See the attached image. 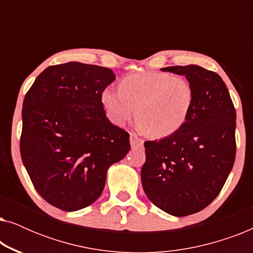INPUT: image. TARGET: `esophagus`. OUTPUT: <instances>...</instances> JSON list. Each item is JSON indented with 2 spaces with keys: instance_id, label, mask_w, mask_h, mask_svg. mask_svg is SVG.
Instances as JSON below:
<instances>
[{
  "instance_id": "34e87169",
  "label": "esophagus",
  "mask_w": 253,
  "mask_h": 253,
  "mask_svg": "<svg viewBox=\"0 0 253 253\" xmlns=\"http://www.w3.org/2000/svg\"><path fill=\"white\" fill-rule=\"evenodd\" d=\"M130 145H131V147H132V148L141 147L144 145V140L140 139V138L138 137L137 134L131 133L130 134Z\"/></svg>"
}]
</instances>
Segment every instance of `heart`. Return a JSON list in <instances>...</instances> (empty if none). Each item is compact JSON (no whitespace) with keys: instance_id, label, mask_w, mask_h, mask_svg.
<instances>
[{"instance_id":"obj_1","label":"heart","mask_w":253,"mask_h":253,"mask_svg":"<svg viewBox=\"0 0 253 253\" xmlns=\"http://www.w3.org/2000/svg\"><path fill=\"white\" fill-rule=\"evenodd\" d=\"M101 93V105L113 124L122 126L136 113L139 127L153 138H165L184 126L192 112L195 91L189 81L167 72L127 76ZM137 110H135V108Z\"/></svg>"}]
</instances>
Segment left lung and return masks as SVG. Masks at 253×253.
<instances>
[{"instance_id": "1", "label": "left lung", "mask_w": 253, "mask_h": 253, "mask_svg": "<svg viewBox=\"0 0 253 253\" xmlns=\"http://www.w3.org/2000/svg\"><path fill=\"white\" fill-rule=\"evenodd\" d=\"M184 76L195 91L188 121L160 140L145 141L141 184L155 206L186 216L209 206L233 169L236 112L222 78L199 65L167 67Z\"/></svg>"}]
</instances>
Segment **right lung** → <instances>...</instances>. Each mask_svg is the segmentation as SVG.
<instances>
[{"label":"right lung","mask_w":253,"mask_h":253,"mask_svg":"<svg viewBox=\"0 0 253 253\" xmlns=\"http://www.w3.org/2000/svg\"><path fill=\"white\" fill-rule=\"evenodd\" d=\"M114 81L108 68L68 62L44 69L24 99L23 164L39 195L62 211L94 203L108 168L130 151L129 133L101 105Z\"/></svg>","instance_id":"add662e5"}]
</instances>
